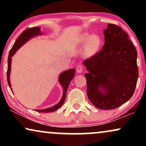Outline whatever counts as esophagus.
I'll return each instance as SVG.
<instances>
[{
  "label": "esophagus",
  "mask_w": 146,
  "mask_h": 146,
  "mask_svg": "<svg viewBox=\"0 0 146 146\" xmlns=\"http://www.w3.org/2000/svg\"><path fill=\"white\" fill-rule=\"evenodd\" d=\"M76 72L77 73H82V71H83V68H82V64H79L77 66H76Z\"/></svg>",
  "instance_id": "obj_1"
}]
</instances>
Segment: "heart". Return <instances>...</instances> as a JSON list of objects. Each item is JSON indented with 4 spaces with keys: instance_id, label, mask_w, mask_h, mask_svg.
Segmentation results:
<instances>
[{
    "instance_id": "heart-1",
    "label": "heart",
    "mask_w": 146,
    "mask_h": 146,
    "mask_svg": "<svg viewBox=\"0 0 146 146\" xmlns=\"http://www.w3.org/2000/svg\"><path fill=\"white\" fill-rule=\"evenodd\" d=\"M80 40L82 43H85L84 54L86 57H92L99 51L101 46V38L98 35L84 33L80 36Z\"/></svg>"
}]
</instances>
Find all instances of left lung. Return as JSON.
I'll return each mask as SVG.
<instances>
[{
    "instance_id": "left-lung-1",
    "label": "left lung",
    "mask_w": 146,
    "mask_h": 146,
    "mask_svg": "<svg viewBox=\"0 0 146 146\" xmlns=\"http://www.w3.org/2000/svg\"><path fill=\"white\" fill-rule=\"evenodd\" d=\"M102 50L84 61L88 98L102 110L120 106L131 98L138 78L137 51L127 34L108 24Z\"/></svg>"
}]
</instances>
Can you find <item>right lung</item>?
<instances>
[{"label": "right lung", "mask_w": 146, "mask_h": 146, "mask_svg": "<svg viewBox=\"0 0 146 146\" xmlns=\"http://www.w3.org/2000/svg\"><path fill=\"white\" fill-rule=\"evenodd\" d=\"M43 33L40 31V27H33L28 29L22 33L21 35L19 36V38L17 39V40L14 44L13 48H12L11 50H10L9 57H8V69H7V82L9 84V86L11 88V91L13 92L12 90V86L11 81H10V74H11V63H12V57L13 55H15L18 50L21 48L22 46L31 40L33 38L39 35H42ZM75 75V70L74 68H71L70 70H67L60 74V76L58 77V82L60 84L63 89V94L62 96V98L59 102L53 106L48 108L42 109V110H35L36 111L38 112H42V113H47V112H52V111L57 110L59 108H60L62 106L63 103L64 102L66 96V92L67 89L68 88V86L72 80L73 79L74 76Z\"/></svg>", "instance_id": "1"}]
</instances>
